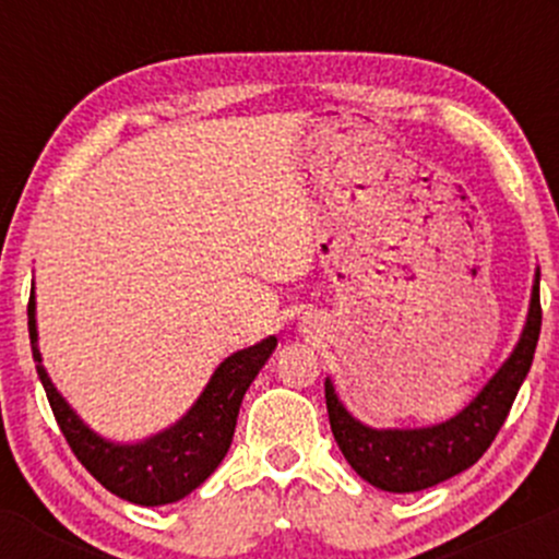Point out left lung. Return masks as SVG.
I'll return each mask as SVG.
<instances>
[{
  "instance_id": "obj_1",
  "label": "left lung",
  "mask_w": 559,
  "mask_h": 559,
  "mask_svg": "<svg viewBox=\"0 0 559 559\" xmlns=\"http://www.w3.org/2000/svg\"><path fill=\"white\" fill-rule=\"evenodd\" d=\"M538 278L540 275H535L527 324L511 357L478 392V397L443 425L421 427V430H370L343 408L330 379L324 381L332 436L348 465L365 481L384 492H419L481 460L503 427L524 376L533 365L535 343L540 335Z\"/></svg>"
}]
</instances>
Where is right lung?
<instances>
[{
	"instance_id": "right-lung-1",
	"label": "right lung",
	"mask_w": 559,
	"mask_h": 559,
	"mask_svg": "<svg viewBox=\"0 0 559 559\" xmlns=\"http://www.w3.org/2000/svg\"><path fill=\"white\" fill-rule=\"evenodd\" d=\"M26 313H29V341L32 357L37 362V376L43 381L45 394H48L56 425L64 432L72 454L105 489L138 506L175 503L216 471L218 462L229 452V443H233L246 389L251 386V381L257 379V373L278 343L275 337H264L257 346L227 357L218 365L200 400L191 405V411L178 425L148 438V441L134 443V447H116V443L105 441L97 432L88 430L78 419L75 411L64 403V397L56 392V386L50 384L37 348L35 292H32Z\"/></svg>"
}]
</instances>
